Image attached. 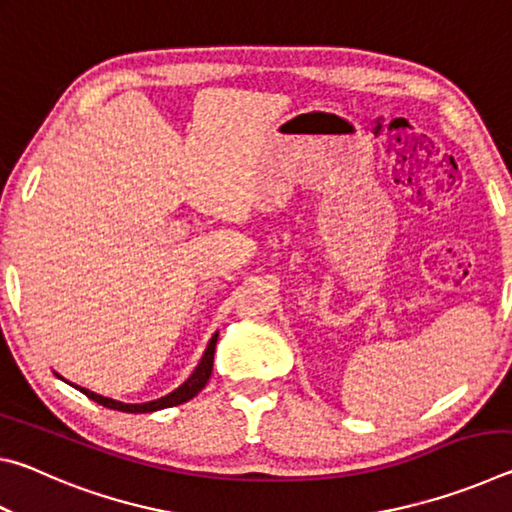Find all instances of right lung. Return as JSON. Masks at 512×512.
I'll return each instance as SVG.
<instances>
[{
	"label": "right lung",
	"instance_id": "right-lung-1",
	"mask_svg": "<svg viewBox=\"0 0 512 512\" xmlns=\"http://www.w3.org/2000/svg\"><path fill=\"white\" fill-rule=\"evenodd\" d=\"M216 339H219V332H214L210 343H207V348H205V352H203L201 361H198V366L194 368L192 375H189V377L183 381V384H180V386L176 388V391H171L169 395L158 397V400H151V402L126 404V402L112 400V397H106V395H99V393H94V391H88V388H83V386H76V384H72V381H67V379L60 377L58 372H56V377L67 381L69 386H74L76 391H81L83 395H88L90 400L99 402V404H103V406H108V409H115V411H124V413H151V411L169 409V406H178V404H183V402H187V400H192V397H196L198 393L203 391L205 384H207V379H210V375H212Z\"/></svg>",
	"mask_w": 512,
	"mask_h": 512
}]
</instances>
